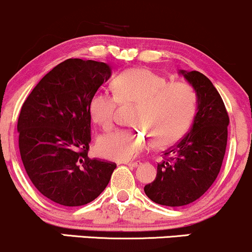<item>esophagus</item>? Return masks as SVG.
Wrapping results in <instances>:
<instances>
[{
	"label": "esophagus",
	"mask_w": 252,
	"mask_h": 252,
	"mask_svg": "<svg viewBox=\"0 0 252 252\" xmlns=\"http://www.w3.org/2000/svg\"><path fill=\"white\" fill-rule=\"evenodd\" d=\"M124 163H126V166L131 167V168H134V167H137V166H140V164H141L140 161H134V162H124Z\"/></svg>",
	"instance_id": "esophagus-1"
}]
</instances>
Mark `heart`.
I'll list each match as a JSON object with an SVG mask.
<instances>
[{
	"label": "heart",
	"mask_w": 252,
	"mask_h": 252,
	"mask_svg": "<svg viewBox=\"0 0 252 252\" xmlns=\"http://www.w3.org/2000/svg\"><path fill=\"white\" fill-rule=\"evenodd\" d=\"M114 94L98 91L89 104L90 115L103 130L114 128L120 103L138 104V131L117 130L98 138L96 150L112 161H129L150 144L149 132L156 146H168L186 132L196 108V97L189 84L170 82L146 68L120 73L112 82Z\"/></svg>",
	"instance_id": "1"
}]
</instances>
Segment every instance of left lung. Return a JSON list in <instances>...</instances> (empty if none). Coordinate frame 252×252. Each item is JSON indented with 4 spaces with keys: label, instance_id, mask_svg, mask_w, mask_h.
I'll return each instance as SVG.
<instances>
[{
    "label": "left lung",
    "instance_id": "8db88e82",
    "mask_svg": "<svg viewBox=\"0 0 252 252\" xmlns=\"http://www.w3.org/2000/svg\"><path fill=\"white\" fill-rule=\"evenodd\" d=\"M196 94V114L189 134L164 153L144 193L156 204L184 206L210 189L220 170L227 143L228 115L220 94L198 71H180Z\"/></svg>",
    "mask_w": 252,
    "mask_h": 252
}]
</instances>
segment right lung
Segmentation results:
<instances>
[{
  "label": "right lung",
  "instance_id": "obj_1",
  "mask_svg": "<svg viewBox=\"0 0 252 252\" xmlns=\"http://www.w3.org/2000/svg\"><path fill=\"white\" fill-rule=\"evenodd\" d=\"M110 76L105 63L67 59L37 83L20 111L19 148L26 172L42 195L63 206L94 201L116 168L88 156L90 99Z\"/></svg>",
  "mask_w": 252,
  "mask_h": 252
}]
</instances>
